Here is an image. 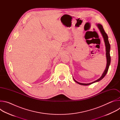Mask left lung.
I'll use <instances>...</instances> for the list:
<instances>
[{
  "label": "left lung",
  "instance_id": "obj_1",
  "mask_svg": "<svg viewBox=\"0 0 120 120\" xmlns=\"http://www.w3.org/2000/svg\"><path fill=\"white\" fill-rule=\"evenodd\" d=\"M97 26H98V28H99L101 33V34L102 35V37H103L104 38V41H105V47H106V59H107V64H106V68H105V70L104 71L103 74H102V75H101V77L99 78L98 80L92 82H91V83H81V82H77L76 81H75L74 78H73L74 81L76 82L77 83H78V84H81V85H90V84H91L94 82H98L100 80H101L102 78H103L105 76V75H106L107 72H108V69H109V66H110V63H111V56H110V43H109V40H108V36L106 34V33H105V31L104 28H103V27H102V25L100 24H98L96 25Z\"/></svg>",
  "mask_w": 120,
  "mask_h": 120
}]
</instances>
